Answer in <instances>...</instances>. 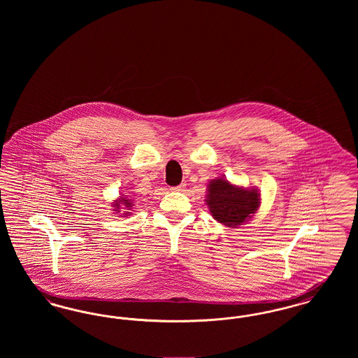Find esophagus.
I'll use <instances>...</instances> for the list:
<instances>
[{
  "label": "esophagus",
  "instance_id": "1",
  "mask_svg": "<svg viewBox=\"0 0 358 358\" xmlns=\"http://www.w3.org/2000/svg\"><path fill=\"white\" fill-rule=\"evenodd\" d=\"M185 187H187V184H180V185H177V187H171V190H173V192H182V190L185 189Z\"/></svg>",
  "mask_w": 358,
  "mask_h": 358
}]
</instances>
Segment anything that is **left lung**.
Masks as SVG:
<instances>
[{"instance_id": "left-lung-1", "label": "left lung", "mask_w": 358, "mask_h": 358, "mask_svg": "<svg viewBox=\"0 0 358 358\" xmlns=\"http://www.w3.org/2000/svg\"><path fill=\"white\" fill-rule=\"evenodd\" d=\"M205 203L215 220L225 227L238 228L257 212L260 206V193L255 187H236L220 177L208 184Z\"/></svg>"}]
</instances>
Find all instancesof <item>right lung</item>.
Masks as SVG:
<instances>
[{
  "label": "right lung",
  "mask_w": 358,
  "mask_h": 358,
  "mask_svg": "<svg viewBox=\"0 0 358 358\" xmlns=\"http://www.w3.org/2000/svg\"><path fill=\"white\" fill-rule=\"evenodd\" d=\"M122 205L120 206V204ZM124 205V208H127L129 210L131 209V206H134L133 204V200L131 199H127V197H120L118 200H115V203L113 204V208H114V210H117V213L120 212V209H123V208H120V206H123ZM131 212H126V213H123V216H129Z\"/></svg>",
  "instance_id": "right-lung-1"
}]
</instances>
